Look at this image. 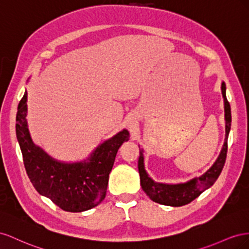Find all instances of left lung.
Listing matches in <instances>:
<instances>
[{"instance_id":"left-lung-1","label":"left lung","mask_w":249,"mask_h":249,"mask_svg":"<svg viewBox=\"0 0 249 249\" xmlns=\"http://www.w3.org/2000/svg\"><path fill=\"white\" fill-rule=\"evenodd\" d=\"M222 95L224 98V111H225V140L215 164L213 165L207 172L200 177H195L188 182L177 183V184H166L153 181L145 171L144 168V156L143 150L140 148V158H139V173L141 179L142 189L149 196L151 200L164 205H170V207H181V205L188 204L193 201L195 198L199 196L202 192H204L213 184L215 183L217 178L221 173L225 164L226 154H227V138L231 130V105L227 101L225 94V83L222 82L221 85Z\"/></svg>"}]
</instances>
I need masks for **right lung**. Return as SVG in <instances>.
Here are the masks:
<instances>
[{
	"label": "right lung",
	"instance_id": "add662e5",
	"mask_svg": "<svg viewBox=\"0 0 249 249\" xmlns=\"http://www.w3.org/2000/svg\"><path fill=\"white\" fill-rule=\"evenodd\" d=\"M27 91L17 112V137L26 172L39 194L67 212H83L100 204L106 195L109 173L120 146L129 139L126 129L99 146L89 161L62 164L54 160L30 138L27 127Z\"/></svg>",
	"mask_w": 249,
	"mask_h": 249
}]
</instances>
